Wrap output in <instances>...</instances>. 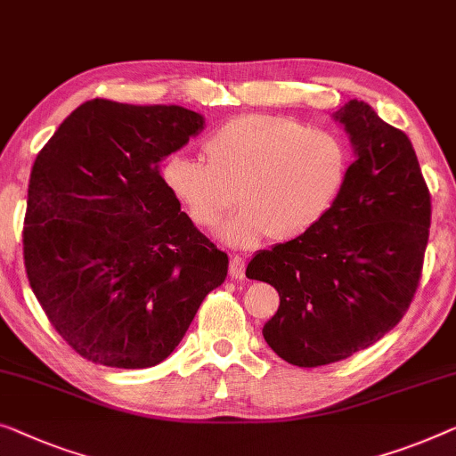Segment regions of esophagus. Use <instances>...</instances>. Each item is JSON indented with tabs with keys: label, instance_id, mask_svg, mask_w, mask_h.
<instances>
[{
	"label": "esophagus",
	"instance_id": "34e87169",
	"mask_svg": "<svg viewBox=\"0 0 456 456\" xmlns=\"http://www.w3.org/2000/svg\"><path fill=\"white\" fill-rule=\"evenodd\" d=\"M229 276L235 278V281H241L246 276V262L240 256H231L229 260Z\"/></svg>",
	"mask_w": 456,
	"mask_h": 456
}]
</instances>
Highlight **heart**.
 Segmentation results:
<instances>
[{
	"instance_id": "heart-1",
	"label": "heart",
	"mask_w": 456,
	"mask_h": 456,
	"mask_svg": "<svg viewBox=\"0 0 456 456\" xmlns=\"http://www.w3.org/2000/svg\"><path fill=\"white\" fill-rule=\"evenodd\" d=\"M202 153L207 163L169 158L163 182L205 231L219 227L240 202L243 208L225 227V240L237 248H254L264 237L287 243L311 233L334 208L350 174L342 137L272 114L225 122L202 142Z\"/></svg>"
}]
</instances>
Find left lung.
Returning <instances> with one entry per match:
<instances>
[{
	"label": "left lung",
	"instance_id": "left-lung-1",
	"mask_svg": "<svg viewBox=\"0 0 456 456\" xmlns=\"http://www.w3.org/2000/svg\"><path fill=\"white\" fill-rule=\"evenodd\" d=\"M336 118L356 159L334 208L311 233L256 254L246 270L281 297L264 339L301 369L339 362L402 322L430 235V190L410 137L358 100Z\"/></svg>",
	"mask_w": 456,
	"mask_h": 456
}]
</instances>
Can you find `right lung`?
Returning a JSON list of instances; mask_svg holds the SVG:
<instances>
[{
  "label": "right lung",
  "mask_w": 456,
  "mask_h": 456,
  "mask_svg": "<svg viewBox=\"0 0 456 456\" xmlns=\"http://www.w3.org/2000/svg\"><path fill=\"white\" fill-rule=\"evenodd\" d=\"M205 128L182 106L84 102L34 159L24 266L57 334L90 362L166 360L229 257L202 235L159 163Z\"/></svg>",
  "instance_id": "add662e5"
}]
</instances>
